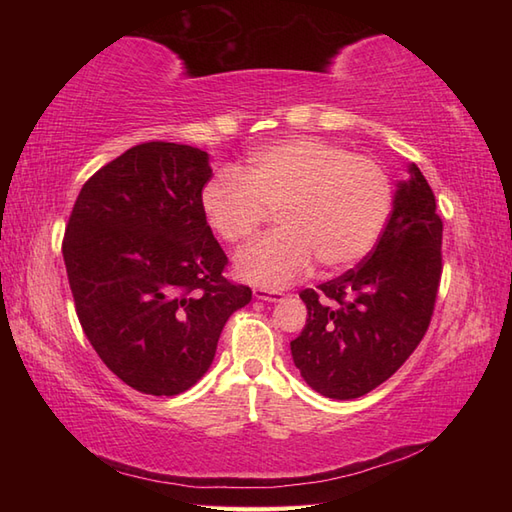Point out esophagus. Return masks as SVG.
<instances>
[{"instance_id": "1", "label": "esophagus", "mask_w": 512, "mask_h": 512, "mask_svg": "<svg viewBox=\"0 0 512 512\" xmlns=\"http://www.w3.org/2000/svg\"><path fill=\"white\" fill-rule=\"evenodd\" d=\"M253 295H255V299H259V301L275 303V301H281V297H284V292H281V290H270V288H255Z\"/></svg>"}]
</instances>
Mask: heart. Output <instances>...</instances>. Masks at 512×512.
Instances as JSON below:
<instances>
[{
	"instance_id": "1",
	"label": "heart",
	"mask_w": 512,
	"mask_h": 512,
	"mask_svg": "<svg viewBox=\"0 0 512 512\" xmlns=\"http://www.w3.org/2000/svg\"><path fill=\"white\" fill-rule=\"evenodd\" d=\"M204 220L228 244H242L277 211L279 231L239 250L235 273L259 288H281L317 259L343 270L374 248L391 209L383 167L319 138L297 136L253 151L239 171L204 184Z\"/></svg>"
}]
</instances>
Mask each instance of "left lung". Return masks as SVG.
Instances as JSON below:
<instances>
[{"mask_svg": "<svg viewBox=\"0 0 512 512\" xmlns=\"http://www.w3.org/2000/svg\"><path fill=\"white\" fill-rule=\"evenodd\" d=\"M440 246L436 195L411 162L365 262L317 290H301L308 319L290 352L314 391L352 400L396 374L429 328L442 275Z\"/></svg>", "mask_w": 512, "mask_h": 512, "instance_id": "8db88e82", "label": "left lung"}]
</instances>
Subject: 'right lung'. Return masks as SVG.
Returning a JSON list of instances; mask_svg holds the SVG:
<instances>
[{
  "label": "right lung",
  "instance_id": "right-lung-1",
  "mask_svg": "<svg viewBox=\"0 0 512 512\" xmlns=\"http://www.w3.org/2000/svg\"><path fill=\"white\" fill-rule=\"evenodd\" d=\"M211 176L198 147L136 145L83 184L65 228L81 328L143 394L176 396L198 383L224 323L253 297L222 275L228 259L200 206Z\"/></svg>",
  "mask_w": 512,
  "mask_h": 512
}]
</instances>
